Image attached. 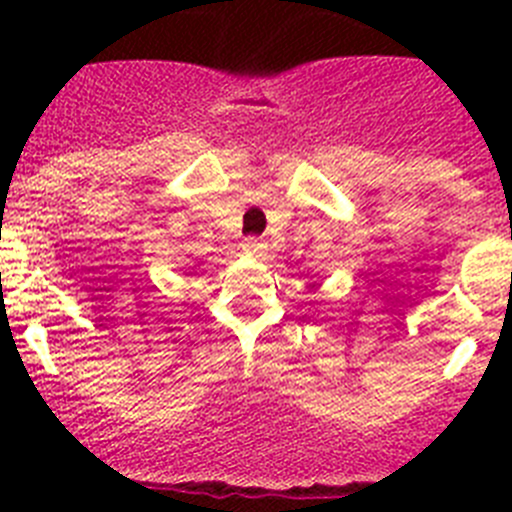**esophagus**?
Here are the masks:
<instances>
[{
	"mask_svg": "<svg viewBox=\"0 0 512 512\" xmlns=\"http://www.w3.org/2000/svg\"><path fill=\"white\" fill-rule=\"evenodd\" d=\"M241 248H243V253H248V256H256V259H259V256H264V251H266V246L259 241V238H246Z\"/></svg>",
	"mask_w": 512,
	"mask_h": 512,
	"instance_id": "esophagus-1",
	"label": "esophagus"
}]
</instances>
